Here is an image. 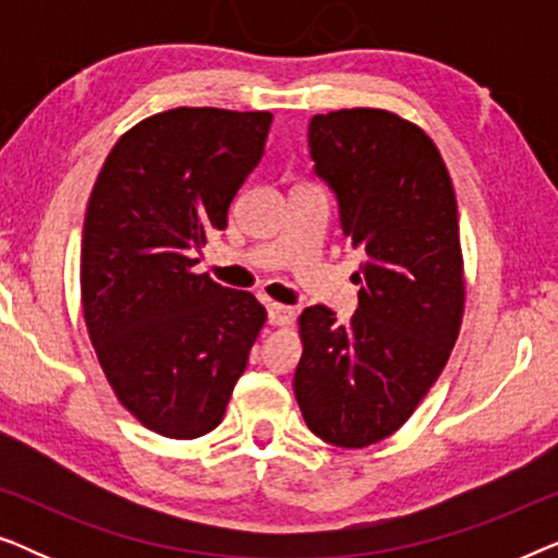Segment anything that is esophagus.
<instances>
[{
  "label": "esophagus",
  "mask_w": 558,
  "mask_h": 558,
  "mask_svg": "<svg viewBox=\"0 0 558 558\" xmlns=\"http://www.w3.org/2000/svg\"><path fill=\"white\" fill-rule=\"evenodd\" d=\"M266 312H269V323L277 325V327H287V325L294 323V310L287 307V304L269 302V304H266Z\"/></svg>",
  "instance_id": "obj_1"
}]
</instances>
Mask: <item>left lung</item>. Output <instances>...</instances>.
<instances>
[{
	"label": "left lung",
	"mask_w": 558,
	"mask_h": 558,
	"mask_svg": "<svg viewBox=\"0 0 558 558\" xmlns=\"http://www.w3.org/2000/svg\"><path fill=\"white\" fill-rule=\"evenodd\" d=\"M310 157L365 262L353 274L361 292L348 325L323 304L300 315L294 396L312 434L361 449L401 429L460 335L457 197L424 129L384 109L312 117Z\"/></svg>",
	"instance_id": "left-lung-1"
}]
</instances>
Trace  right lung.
Listing matches in <instances>:
<instances>
[{
  "mask_svg": "<svg viewBox=\"0 0 558 558\" xmlns=\"http://www.w3.org/2000/svg\"><path fill=\"white\" fill-rule=\"evenodd\" d=\"M269 111L170 109L106 157L81 243L83 317L98 363L147 429L195 439L223 422L266 310L195 274L264 155Z\"/></svg>",
  "mask_w": 558,
  "mask_h": 558,
  "instance_id": "obj_1",
  "label": "right lung"
}]
</instances>
